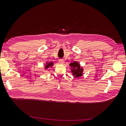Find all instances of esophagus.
<instances>
[{"instance_id": "obj_1", "label": "esophagus", "mask_w": 126, "mask_h": 126, "mask_svg": "<svg viewBox=\"0 0 126 126\" xmlns=\"http://www.w3.org/2000/svg\"><path fill=\"white\" fill-rule=\"evenodd\" d=\"M59 63L61 64H63L64 63V60L63 59H60L59 60Z\"/></svg>"}]
</instances>
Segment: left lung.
I'll use <instances>...</instances> for the list:
<instances>
[{"label": "left lung", "instance_id": "1", "mask_svg": "<svg viewBox=\"0 0 126 126\" xmlns=\"http://www.w3.org/2000/svg\"><path fill=\"white\" fill-rule=\"evenodd\" d=\"M69 66L71 67V71L75 77L78 78L82 76L83 74V68L80 67V64L76 62H74L70 63Z\"/></svg>", "mask_w": 126, "mask_h": 126}]
</instances>
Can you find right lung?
Wrapping results in <instances>:
<instances>
[{"label": "right lung", "instance_id": "obj_1", "mask_svg": "<svg viewBox=\"0 0 126 126\" xmlns=\"http://www.w3.org/2000/svg\"><path fill=\"white\" fill-rule=\"evenodd\" d=\"M54 63L52 62H49V63H46V66H45V69L46 70L48 68H51L53 65H54Z\"/></svg>", "mask_w": 126, "mask_h": 126}]
</instances>
